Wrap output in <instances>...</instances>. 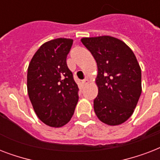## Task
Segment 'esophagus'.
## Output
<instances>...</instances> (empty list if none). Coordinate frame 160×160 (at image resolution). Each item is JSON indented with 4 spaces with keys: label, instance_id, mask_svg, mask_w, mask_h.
Returning a JSON list of instances; mask_svg holds the SVG:
<instances>
[{
    "label": "esophagus",
    "instance_id": "34e87169",
    "mask_svg": "<svg viewBox=\"0 0 160 160\" xmlns=\"http://www.w3.org/2000/svg\"><path fill=\"white\" fill-rule=\"evenodd\" d=\"M88 83H89V80H88V79H85V80H82V85H87Z\"/></svg>",
    "mask_w": 160,
    "mask_h": 160
}]
</instances>
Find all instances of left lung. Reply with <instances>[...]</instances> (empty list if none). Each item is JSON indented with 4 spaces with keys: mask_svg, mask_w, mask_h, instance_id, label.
I'll return each instance as SVG.
<instances>
[{
    "mask_svg": "<svg viewBox=\"0 0 160 160\" xmlns=\"http://www.w3.org/2000/svg\"><path fill=\"white\" fill-rule=\"evenodd\" d=\"M81 42L97 63L95 114L109 125L124 123L134 113L142 91L141 69L134 52L109 36L82 38Z\"/></svg>",
    "mask_w": 160,
    "mask_h": 160,
    "instance_id": "8db88e82",
    "label": "left lung"
}]
</instances>
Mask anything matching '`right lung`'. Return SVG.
<instances>
[{"instance_id": "obj_1", "label": "right lung", "mask_w": 160, "mask_h": 160, "mask_svg": "<svg viewBox=\"0 0 160 160\" xmlns=\"http://www.w3.org/2000/svg\"><path fill=\"white\" fill-rule=\"evenodd\" d=\"M73 40L58 38L39 48L29 64L27 91L41 121L61 127L70 121L79 100V88L66 64Z\"/></svg>"}]
</instances>
